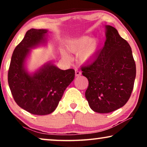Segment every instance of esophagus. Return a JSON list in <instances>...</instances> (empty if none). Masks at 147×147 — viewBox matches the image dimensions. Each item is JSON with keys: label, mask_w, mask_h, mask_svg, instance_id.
<instances>
[{"label": "esophagus", "mask_w": 147, "mask_h": 147, "mask_svg": "<svg viewBox=\"0 0 147 147\" xmlns=\"http://www.w3.org/2000/svg\"><path fill=\"white\" fill-rule=\"evenodd\" d=\"M75 74H76V77H78V76H81V72H80L79 70L78 69H76V71H75Z\"/></svg>", "instance_id": "obj_1"}]
</instances>
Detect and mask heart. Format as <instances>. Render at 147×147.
<instances>
[{
	"label": "heart",
	"instance_id": "obj_1",
	"mask_svg": "<svg viewBox=\"0 0 147 147\" xmlns=\"http://www.w3.org/2000/svg\"><path fill=\"white\" fill-rule=\"evenodd\" d=\"M99 42L96 39H92L88 36H84L74 40L67 45V50L72 53L78 54V60L82 64H87L94 59L97 53ZM64 59H68L69 56L62 53Z\"/></svg>",
	"mask_w": 147,
	"mask_h": 147
}]
</instances>
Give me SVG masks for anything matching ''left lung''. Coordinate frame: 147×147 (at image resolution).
<instances>
[{
	"mask_svg": "<svg viewBox=\"0 0 147 147\" xmlns=\"http://www.w3.org/2000/svg\"><path fill=\"white\" fill-rule=\"evenodd\" d=\"M106 41L94 61L82 67L89 82L85 96L90 107L98 113H109L129 100L136 77L131 47L117 30L105 26Z\"/></svg>",
	"mask_w": 147,
	"mask_h": 147,
	"instance_id": "left-lung-1",
	"label": "left lung"
}]
</instances>
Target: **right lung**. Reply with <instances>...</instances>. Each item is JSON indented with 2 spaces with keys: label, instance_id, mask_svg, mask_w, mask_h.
Listing matches in <instances>:
<instances>
[{
  "label": "right lung",
  "instance_id": "1",
  "mask_svg": "<svg viewBox=\"0 0 147 147\" xmlns=\"http://www.w3.org/2000/svg\"><path fill=\"white\" fill-rule=\"evenodd\" d=\"M47 29H31L26 33L14 50L8 72V82L15 102L35 115L52 113L75 77L74 69H60L51 62L33 73L27 71L25 64L31 49L47 43Z\"/></svg>",
  "mask_w": 147,
  "mask_h": 147
}]
</instances>
